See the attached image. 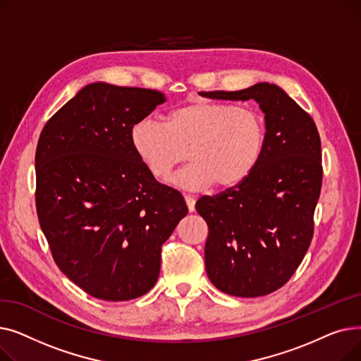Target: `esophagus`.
<instances>
[{
  "mask_svg": "<svg viewBox=\"0 0 361 361\" xmlns=\"http://www.w3.org/2000/svg\"><path fill=\"white\" fill-rule=\"evenodd\" d=\"M184 200H185V203H187L188 211H190V212H195V204H196L195 197H193V196H190V195H184Z\"/></svg>",
  "mask_w": 361,
  "mask_h": 361,
  "instance_id": "34e87169",
  "label": "esophagus"
}]
</instances>
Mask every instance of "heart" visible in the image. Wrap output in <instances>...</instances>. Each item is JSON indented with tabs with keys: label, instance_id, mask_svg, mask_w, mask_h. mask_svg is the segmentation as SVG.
Masks as SVG:
<instances>
[{
	"label": "heart",
	"instance_id": "1",
	"mask_svg": "<svg viewBox=\"0 0 361 361\" xmlns=\"http://www.w3.org/2000/svg\"><path fill=\"white\" fill-rule=\"evenodd\" d=\"M131 146L149 173L169 176L187 157L192 162L171 178L188 188L234 187L247 178L267 145V123L252 108L219 101H195L168 114L165 124L135 123Z\"/></svg>",
	"mask_w": 361,
	"mask_h": 361
}]
</instances>
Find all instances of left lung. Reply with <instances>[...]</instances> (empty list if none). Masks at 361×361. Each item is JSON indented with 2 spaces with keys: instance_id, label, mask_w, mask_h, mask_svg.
I'll use <instances>...</instances> for the list:
<instances>
[{
  "instance_id": "obj_1",
  "label": "left lung",
  "mask_w": 361,
  "mask_h": 361,
  "mask_svg": "<svg viewBox=\"0 0 361 361\" xmlns=\"http://www.w3.org/2000/svg\"><path fill=\"white\" fill-rule=\"evenodd\" d=\"M211 99H255L264 112L267 145L252 174L196 203L206 221L204 267L214 286L235 297H260L286 286L313 238L322 188V149L309 114L279 86L257 83Z\"/></svg>"
}]
</instances>
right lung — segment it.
<instances>
[{"mask_svg": "<svg viewBox=\"0 0 361 361\" xmlns=\"http://www.w3.org/2000/svg\"><path fill=\"white\" fill-rule=\"evenodd\" d=\"M166 97L155 89L85 86L37 142L36 212L61 272L89 295L126 301L158 281L162 244L188 212L157 181L130 131Z\"/></svg>", "mask_w": 361, "mask_h": 361, "instance_id": "right-lung-1", "label": "right lung"}]
</instances>
